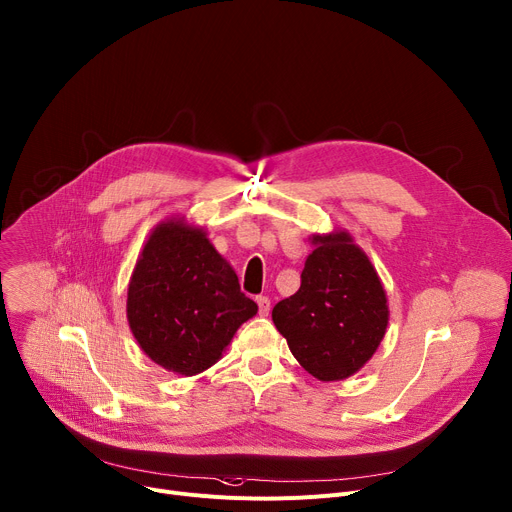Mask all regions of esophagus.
<instances>
[{"instance_id": "obj_1", "label": "esophagus", "mask_w": 512, "mask_h": 512, "mask_svg": "<svg viewBox=\"0 0 512 512\" xmlns=\"http://www.w3.org/2000/svg\"><path fill=\"white\" fill-rule=\"evenodd\" d=\"M257 306H259V314H261V316H267L269 310H271V302H269L267 296H259V298H257Z\"/></svg>"}]
</instances>
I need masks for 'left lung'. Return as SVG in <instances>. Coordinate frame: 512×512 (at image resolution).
<instances>
[{"mask_svg": "<svg viewBox=\"0 0 512 512\" xmlns=\"http://www.w3.org/2000/svg\"><path fill=\"white\" fill-rule=\"evenodd\" d=\"M300 290L271 318L298 363L320 382L345 380L371 359L388 327V298L376 267L345 230L312 235Z\"/></svg>", "mask_w": 512, "mask_h": 512, "instance_id": "obj_1", "label": "left lung"}]
</instances>
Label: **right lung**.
<instances>
[{"instance_id": "obj_1", "label": "right lung", "mask_w": 512, "mask_h": 512, "mask_svg": "<svg viewBox=\"0 0 512 512\" xmlns=\"http://www.w3.org/2000/svg\"><path fill=\"white\" fill-rule=\"evenodd\" d=\"M255 314L257 304L204 228L183 218L153 228L130 277L126 316L157 365L179 376L202 374Z\"/></svg>"}]
</instances>
